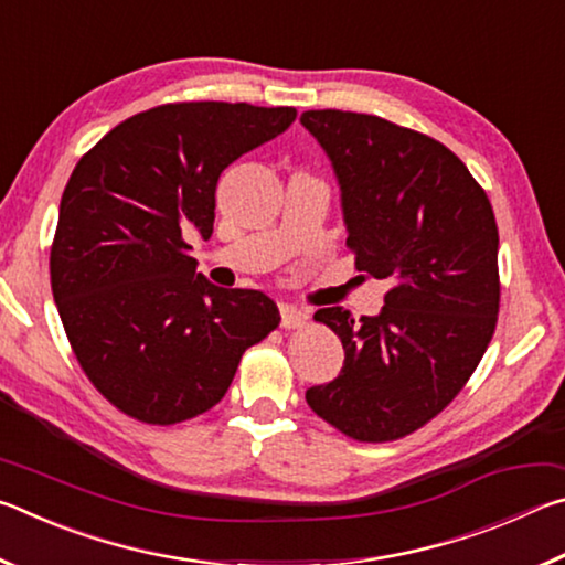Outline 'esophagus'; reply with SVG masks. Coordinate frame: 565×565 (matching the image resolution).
Wrapping results in <instances>:
<instances>
[{"label":"esophagus","mask_w":565,"mask_h":565,"mask_svg":"<svg viewBox=\"0 0 565 565\" xmlns=\"http://www.w3.org/2000/svg\"><path fill=\"white\" fill-rule=\"evenodd\" d=\"M279 313H281V329H301L306 323V313L301 309H296V306L281 303Z\"/></svg>","instance_id":"esophagus-1"}]
</instances>
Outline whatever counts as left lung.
Listing matches in <instances>:
<instances>
[{"instance_id": "left-lung-1", "label": "left lung", "mask_w": 565, "mask_h": 565, "mask_svg": "<svg viewBox=\"0 0 565 565\" xmlns=\"http://www.w3.org/2000/svg\"><path fill=\"white\" fill-rule=\"evenodd\" d=\"M301 124L341 186L356 269L386 279L379 317L313 313L343 347L341 374L306 391L313 414L353 441L418 431L451 404L499 321V226L451 149L374 114L311 109Z\"/></svg>"}]
</instances>
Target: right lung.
<instances>
[{
	"mask_svg": "<svg viewBox=\"0 0 565 565\" xmlns=\"http://www.w3.org/2000/svg\"><path fill=\"white\" fill-rule=\"evenodd\" d=\"M294 119V107L161 104L117 124L74 167L52 294L82 371L129 418L171 426L204 414L244 351L279 327L266 294L209 284L189 238L214 232L222 171Z\"/></svg>",
	"mask_w": 565,
	"mask_h": 565,
	"instance_id": "1",
	"label": "right lung"
}]
</instances>
